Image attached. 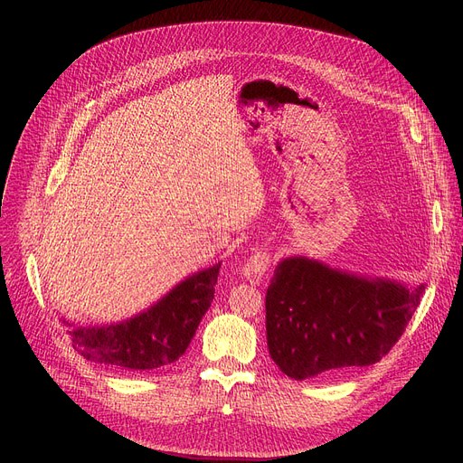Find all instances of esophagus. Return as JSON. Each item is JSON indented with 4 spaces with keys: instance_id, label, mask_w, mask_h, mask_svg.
<instances>
[{
    "instance_id": "obj_1",
    "label": "esophagus",
    "mask_w": 463,
    "mask_h": 463,
    "mask_svg": "<svg viewBox=\"0 0 463 463\" xmlns=\"http://www.w3.org/2000/svg\"><path fill=\"white\" fill-rule=\"evenodd\" d=\"M272 264V255L269 251H255L251 253V257L248 259L246 266H244V276L250 283H260L262 276L269 272Z\"/></svg>"
}]
</instances>
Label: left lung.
<instances>
[{
	"label": "left lung",
	"mask_w": 463,
	"mask_h": 463,
	"mask_svg": "<svg viewBox=\"0 0 463 463\" xmlns=\"http://www.w3.org/2000/svg\"><path fill=\"white\" fill-rule=\"evenodd\" d=\"M424 287L364 279L302 257L281 260L266 290V342L297 381L372 366L402 337Z\"/></svg>",
	"instance_id": "1"
}]
</instances>
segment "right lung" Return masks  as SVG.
Listing matches in <instances>:
<instances>
[{"label":"right lung","mask_w":463,"mask_h":463,"mask_svg":"<svg viewBox=\"0 0 463 463\" xmlns=\"http://www.w3.org/2000/svg\"><path fill=\"white\" fill-rule=\"evenodd\" d=\"M222 264L182 281L154 307L110 326L71 328L72 347L86 360L119 372H152L176 362L208 311ZM72 326L71 323L63 321Z\"/></svg>","instance_id":"1"}]
</instances>
